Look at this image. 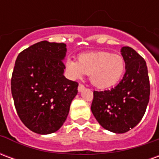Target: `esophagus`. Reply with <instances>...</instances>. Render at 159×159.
Here are the masks:
<instances>
[{
  "mask_svg": "<svg viewBox=\"0 0 159 159\" xmlns=\"http://www.w3.org/2000/svg\"><path fill=\"white\" fill-rule=\"evenodd\" d=\"M84 88H85V87L83 86V84H79V86H78V89H77L78 92H82V91L84 89Z\"/></svg>",
  "mask_w": 159,
  "mask_h": 159,
  "instance_id": "34e87169",
  "label": "esophagus"
}]
</instances>
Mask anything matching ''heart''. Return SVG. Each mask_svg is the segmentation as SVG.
I'll list each match as a JSON object with an SVG mask.
<instances>
[{
	"mask_svg": "<svg viewBox=\"0 0 159 159\" xmlns=\"http://www.w3.org/2000/svg\"><path fill=\"white\" fill-rule=\"evenodd\" d=\"M65 67L70 78L77 80L89 75L93 86L106 89L116 85L125 70V61L119 54L109 52H90L78 56V61L67 58Z\"/></svg>",
	"mask_w": 159,
	"mask_h": 159,
	"instance_id": "b5f03b06",
	"label": "heart"
}]
</instances>
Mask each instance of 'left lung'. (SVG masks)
<instances>
[{"mask_svg": "<svg viewBox=\"0 0 159 159\" xmlns=\"http://www.w3.org/2000/svg\"><path fill=\"white\" fill-rule=\"evenodd\" d=\"M125 74L111 90L93 91L91 111L98 123L116 134H123L135 127L142 119L150 97V83L147 63L129 47H123Z\"/></svg>", "mask_w": 159, "mask_h": 159, "instance_id": "obj_1", "label": "left lung"}]
</instances>
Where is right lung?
<instances>
[{"mask_svg": "<svg viewBox=\"0 0 159 159\" xmlns=\"http://www.w3.org/2000/svg\"><path fill=\"white\" fill-rule=\"evenodd\" d=\"M65 43L37 42L18 56L11 80L17 113L40 134L59 130L66 122L78 83L64 76Z\"/></svg>", "mask_w": 159, "mask_h": 159, "instance_id": "1", "label": "right lung"}]
</instances>
